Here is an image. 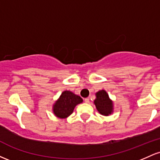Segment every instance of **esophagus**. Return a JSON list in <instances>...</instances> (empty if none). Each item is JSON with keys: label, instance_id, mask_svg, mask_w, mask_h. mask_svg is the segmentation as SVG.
<instances>
[{"label": "esophagus", "instance_id": "34e87169", "mask_svg": "<svg viewBox=\"0 0 160 160\" xmlns=\"http://www.w3.org/2000/svg\"><path fill=\"white\" fill-rule=\"evenodd\" d=\"M85 102L86 103H89V98H85Z\"/></svg>", "mask_w": 160, "mask_h": 160}]
</instances>
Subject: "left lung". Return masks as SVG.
I'll return each instance as SVG.
<instances>
[{"mask_svg":"<svg viewBox=\"0 0 160 160\" xmlns=\"http://www.w3.org/2000/svg\"><path fill=\"white\" fill-rule=\"evenodd\" d=\"M96 98L94 104L97 111L100 114L103 116H109L113 112V102L110 98L108 92L104 89L99 90L95 93Z\"/></svg>","mask_w":160,"mask_h":160,"instance_id":"left-lung-1","label":"left lung"}]
</instances>
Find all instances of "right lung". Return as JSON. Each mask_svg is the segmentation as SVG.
I'll return each instance as SVG.
<instances>
[{
    "label": "right lung",
    "mask_w": 160,
    "mask_h": 160,
    "mask_svg": "<svg viewBox=\"0 0 160 160\" xmlns=\"http://www.w3.org/2000/svg\"><path fill=\"white\" fill-rule=\"evenodd\" d=\"M82 102L80 96L71 91L65 90L62 92L59 98L53 104L52 112L58 118L65 119L73 113L74 108Z\"/></svg>",
    "instance_id": "1"
}]
</instances>
